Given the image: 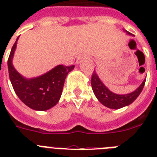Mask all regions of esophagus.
Wrapping results in <instances>:
<instances>
[{
  "instance_id": "obj_1",
  "label": "esophagus",
  "mask_w": 157,
  "mask_h": 157,
  "mask_svg": "<svg viewBox=\"0 0 157 157\" xmlns=\"http://www.w3.org/2000/svg\"><path fill=\"white\" fill-rule=\"evenodd\" d=\"M86 57L85 56V55H83V54H81V55H79L78 57H77V59H76V63H81V62H83L84 60H86Z\"/></svg>"
}]
</instances>
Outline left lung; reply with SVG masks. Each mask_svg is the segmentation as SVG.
<instances>
[{
	"mask_svg": "<svg viewBox=\"0 0 157 157\" xmlns=\"http://www.w3.org/2000/svg\"><path fill=\"white\" fill-rule=\"evenodd\" d=\"M124 32L128 35H131V33L127 31H124ZM145 81L146 80H144L141 85L131 93L126 94H117L108 90L107 86L101 81L98 74L94 71L91 78V86H92V90H93L94 95L102 104L111 109H119V108L131 104L139 97L144 89Z\"/></svg>",
	"mask_w": 157,
	"mask_h": 157,
	"instance_id": "8db88e82",
	"label": "left lung"
}]
</instances>
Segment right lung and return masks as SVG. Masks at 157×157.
Returning a JSON list of instances; mask_svg holds the SVG:
<instances>
[{
  "instance_id": "1",
  "label": "right lung",
  "mask_w": 157,
  "mask_h": 157,
  "mask_svg": "<svg viewBox=\"0 0 157 157\" xmlns=\"http://www.w3.org/2000/svg\"><path fill=\"white\" fill-rule=\"evenodd\" d=\"M18 37L11 49L8 59L9 76L14 92L19 99L32 109H50L59 101L65 79L75 66L58 65L41 76L26 78L16 71L12 63Z\"/></svg>"
}]
</instances>
